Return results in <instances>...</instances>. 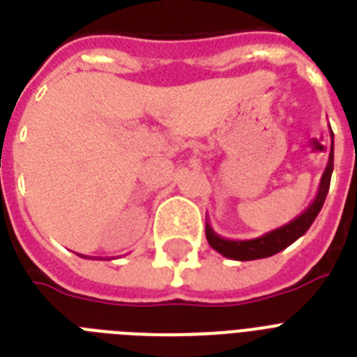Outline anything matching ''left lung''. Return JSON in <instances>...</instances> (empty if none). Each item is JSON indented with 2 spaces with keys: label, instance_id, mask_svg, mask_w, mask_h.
I'll use <instances>...</instances> for the list:
<instances>
[{
  "label": "left lung",
  "instance_id": "8db88e82",
  "mask_svg": "<svg viewBox=\"0 0 357 357\" xmlns=\"http://www.w3.org/2000/svg\"><path fill=\"white\" fill-rule=\"evenodd\" d=\"M330 137H332V151H330V159H328L326 170L322 174L321 185L317 190L315 200L311 202L307 209L300 213L298 217L293 218L291 222L283 224L282 228H276L268 231V234L261 235L255 238H244V241H235V238H226L211 228L209 220L206 222V237L207 243L213 250H217L218 254L224 257L235 261H252V259H263V257H271V255L282 252L287 246L300 238L302 235L310 229V226L315 222L317 215L321 213L324 200H326L328 189H330V179L333 172V131L330 128Z\"/></svg>",
  "mask_w": 357,
  "mask_h": 357
}]
</instances>
